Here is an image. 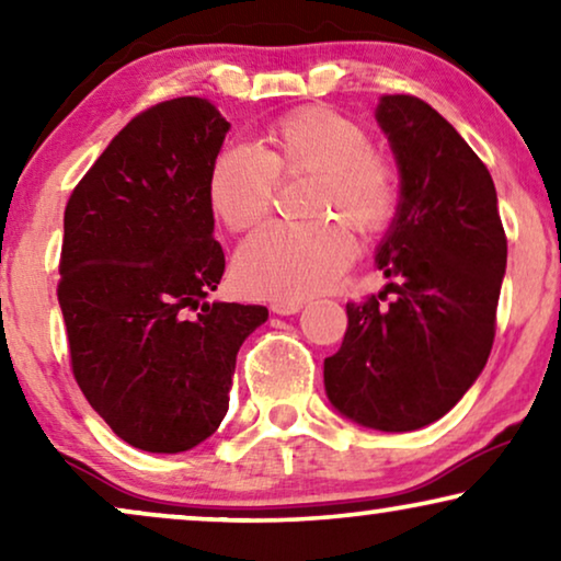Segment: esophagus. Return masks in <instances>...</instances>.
<instances>
[{
	"label": "esophagus",
	"instance_id": "1",
	"mask_svg": "<svg viewBox=\"0 0 561 561\" xmlns=\"http://www.w3.org/2000/svg\"><path fill=\"white\" fill-rule=\"evenodd\" d=\"M304 309L301 301H273L271 311L278 313V317H290V313H298Z\"/></svg>",
	"mask_w": 561,
	"mask_h": 561
}]
</instances>
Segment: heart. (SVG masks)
Instances as JSON below:
<instances>
[{
  "instance_id": "b5f03b06",
  "label": "heart",
  "mask_w": 561,
  "mask_h": 561,
  "mask_svg": "<svg viewBox=\"0 0 561 561\" xmlns=\"http://www.w3.org/2000/svg\"><path fill=\"white\" fill-rule=\"evenodd\" d=\"M311 175L301 225H271L252 234L234 260V275L252 296L304 301L321 294L352 260V232L386 229L401 206V168L350 114L309 104L280 114L265 129L263 150L227 142L211 160L206 196L232 232L257 227L273 209L278 181ZM327 216L337 221L327 220Z\"/></svg>"
}]
</instances>
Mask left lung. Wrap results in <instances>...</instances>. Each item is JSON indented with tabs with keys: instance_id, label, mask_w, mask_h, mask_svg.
I'll return each mask as SVG.
<instances>
[{
	"instance_id": "8db88e82",
	"label": "left lung",
	"mask_w": 561,
	"mask_h": 561,
	"mask_svg": "<svg viewBox=\"0 0 561 561\" xmlns=\"http://www.w3.org/2000/svg\"><path fill=\"white\" fill-rule=\"evenodd\" d=\"M378 122L401 168V206L375 255L390 283L347 304L324 386L357 424L413 432L455 409L488 363L508 240L490 171L439 112L396 94Z\"/></svg>"
}]
</instances>
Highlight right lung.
<instances>
[{
	"mask_svg": "<svg viewBox=\"0 0 561 561\" xmlns=\"http://www.w3.org/2000/svg\"><path fill=\"white\" fill-rule=\"evenodd\" d=\"M229 122L198 96L127 122L64 214L58 304L71 370L114 434L175 455L217 432L265 306L209 304L225 273L206 196Z\"/></svg>",
	"mask_w": 561,
	"mask_h": 561,
	"instance_id": "obj_1",
	"label": "right lung"
}]
</instances>
